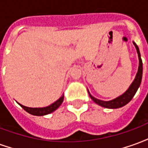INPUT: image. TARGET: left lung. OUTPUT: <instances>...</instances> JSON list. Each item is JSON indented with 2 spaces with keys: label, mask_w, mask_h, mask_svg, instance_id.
<instances>
[{
  "label": "left lung",
  "mask_w": 148,
  "mask_h": 148,
  "mask_svg": "<svg viewBox=\"0 0 148 148\" xmlns=\"http://www.w3.org/2000/svg\"><path fill=\"white\" fill-rule=\"evenodd\" d=\"M133 44L136 49L138 58H139L138 71H137L136 75V77L134 78L133 82H132L130 86L128 87V89L123 94H121V96L117 97H116L114 99L110 100V101H102V100L97 99L96 97L92 96L90 94L89 90H88V93L90 95V98L93 100L96 104H97L98 106L104 107V108H106V109H119V108H121L123 106H126L127 103L132 99V97H133L134 95L136 94V91L139 89L140 84H141V81H142V76H143V62H142L141 55H140V52L138 46L136 45V43L134 41Z\"/></svg>",
  "instance_id": "8db88e82"
}]
</instances>
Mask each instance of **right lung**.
I'll return each mask as SVG.
<instances>
[{
    "label": "right lung",
    "instance_id": "obj_1",
    "mask_svg": "<svg viewBox=\"0 0 148 148\" xmlns=\"http://www.w3.org/2000/svg\"><path fill=\"white\" fill-rule=\"evenodd\" d=\"M63 99H64V94H62L56 101L52 103L51 105L47 106V107H42V108H31V107H27V106L21 105L20 103H17L25 111L30 114L34 115V116H45V115L50 114L53 112H55L59 106H61L62 103L63 101Z\"/></svg>",
    "mask_w": 148,
    "mask_h": 148
}]
</instances>
